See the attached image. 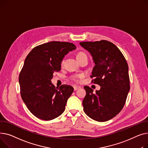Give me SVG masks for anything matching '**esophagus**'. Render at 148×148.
<instances>
[{
	"instance_id": "34e87169",
	"label": "esophagus",
	"mask_w": 148,
	"mask_h": 148,
	"mask_svg": "<svg viewBox=\"0 0 148 148\" xmlns=\"http://www.w3.org/2000/svg\"><path fill=\"white\" fill-rule=\"evenodd\" d=\"M73 88H74V90L76 91L77 90H79V88H81V86H74Z\"/></svg>"
}]
</instances>
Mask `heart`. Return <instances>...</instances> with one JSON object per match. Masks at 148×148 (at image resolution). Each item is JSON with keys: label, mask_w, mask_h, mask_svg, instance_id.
<instances>
[{"label": "heart", "mask_w": 148, "mask_h": 148, "mask_svg": "<svg viewBox=\"0 0 148 148\" xmlns=\"http://www.w3.org/2000/svg\"><path fill=\"white\" fill-rule=\"evenodd\" d=\"M83 54H85L84 53H79L77 54V56L76 57H79L80 56H82ZM83 77V75H76V76H74L73 77V79L76 82H79L81 78Z\"/></svg>", "instance_id": "heart-1"}]
</instances>
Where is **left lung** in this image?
Returning <instances> with one entry per match:
<instances>
[{
	"instance_id": "1",
	"label": "left lung",
	"mask_w": 148,
	"mask_h": 148,
	"mask_svg": "<svg viewBox=\"0 0 148 148\" xmlns=\"http://www.w3.org/2000/svg\"><path fill=\"white\" fill-rule=\"evenodd\" d=\"M80 45L92 57L95 66L91 77L100 90L85 86L84 110L91 119L105 122L115 117L123 109L130 91L128 66L123 54L114 43L105 40L82 42Z\"/></svg>"
}]
</instances>
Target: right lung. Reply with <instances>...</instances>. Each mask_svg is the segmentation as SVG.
Instances as JSON below:
<instances>
[{"mask_svg":"<svg viewBox=\"0 0 148 148\" xmlns=\"http://www.w3.org/2000/svg\"><path fill=\"white\" fill-rule=\"evenodd\" d=\"M76 46L67 42L52 41L34 47L25 58L19 75L21 96L33 115L45 121L63 114L68 99L73 92L71 85L59 88L51 83L59 72L65 55Z\"/></svg>","mask_w":148,"mask_h":148,"instance_id":"obj_1","label":"right lung"}]
</instances>
